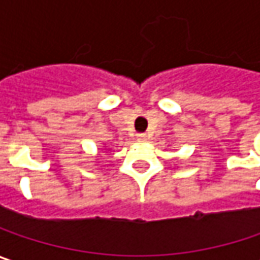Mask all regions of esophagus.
Returning a JSON list of instances; mask_svg holds the SVG:
<instances>
[{
	"label": "esophagus",
	"mask_w": 260,
	"mask_h": 260,
	"mask_svg": "<svg viewBox=\"0 0 260 260\" xmlns=\"http://www.w3.org/2000/svg\"><path fill=\"white\" fill-rule=\"evenodd\" d=\"M137 140H138V141H147V135H145V134H138V135H137Z\"/></svg>",
	"instance_id": "1"
}]
</instances>
